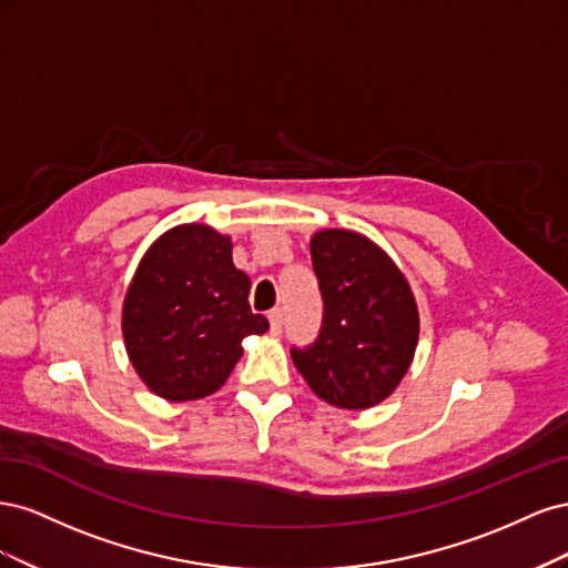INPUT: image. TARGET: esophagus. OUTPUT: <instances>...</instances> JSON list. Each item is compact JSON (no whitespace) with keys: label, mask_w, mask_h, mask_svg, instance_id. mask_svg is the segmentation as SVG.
<instances>
[{"label":"esophagus","mask_w":568,"mask_h":568,"mask_svg":"<svg viewBox=\"0 0 568 568\" xmlns=\"http://www.w3.org/2000/svg\"><path fill=\"white\" fill-rule=\"evenodd\" d=\"M267 320H270V334H272V336H280V334H282L284 313L277 307V311H272V313L267 315Z\"/></svg>","instance_id":"obj_1"}]
</instances>
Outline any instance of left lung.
<instances>
[{
	"label": "left lung",
	"mask_w": 568,
	"mask_h": 568,
	"mask_svg": "<svg viewBox=\"0 0 568 568\" xmlns=\"http://www.w3.org/2000/svg\"><path fill=\"white\" fill-rule=\"evenodd\" d=\"M324 317L311 348L291 351L317 398L369 409L398 388L415 359L419 311L393 257L369 236L320 230L311 239Z\"/></svg>",
	"instance_id": "1"
}]
</instances>
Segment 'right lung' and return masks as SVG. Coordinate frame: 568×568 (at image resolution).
Masks as SVG:
<instances>
[{
	"mask_svg": "<svg viewBox=\"0 0 568 568\" xmlns=\"http://www.w3.org/2000/svg\"><path fill=\"white\" fill-rule=\"evenodd\" d=\"M251 280L232 263V236L178 225L142 255L123 301V338L144 386L170 403L199 400L227 382L242 341L265 334L248 305Z\"/></svg>",
	"mask_w": 568,
	"mask_h": 568,
	"instance_id": "1",
	"label": "right lung"
}]
</instances>
